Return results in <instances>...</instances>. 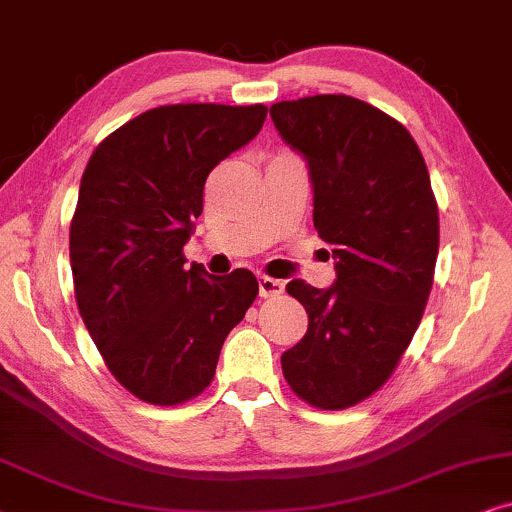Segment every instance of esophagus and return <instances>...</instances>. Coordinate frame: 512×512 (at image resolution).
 <instances>
[{
	"mask_svg": "<svg viewBox=\"0 0 512 512\" xmlns=\"http://www.w3.org/2000/svg\"><path fill=\"white\" fill-rule=\"evenodd\" d=\"M285 283L278 281V278L271 276H260V297L269 299V297H278L283 292Z\"/></svg>",
	"mask_w": 512,
	"mask_h": 512,
	"instance_id": "34e87169",
	"label": "esophagus"
}]
</instances>
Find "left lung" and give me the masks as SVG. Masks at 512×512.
Wrapping results in <instances>:
<instances>
[{"mask_svg":"<svg viewBox=\"0 0 512 512\" xmlns=\"http://www.w3.org/2000/svg\"><path fill=\"white\" fill-rule=\"evenodd\" d=\"M309 161L313 227L337 281H290L309 316L281 356L292 393L320 410L363 403L391 379L424 316L438 260V203L410 131L351 95H309L269 109Z\"/></svg>","mask_w":512,"mask_h":512,"instance_id":"1","label":"left lung"}]
</instances>
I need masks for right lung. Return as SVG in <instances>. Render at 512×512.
<instances>
[{
	"mask_svg": "<svg viewBox=\"0 0 512 512\" xmlns=\"http://www.w3.org/2000/svg\"><path fill=\"white\" fill-rule=\"evenodd\" d=\"M267 109H147L86 163L70 224L74 297L107 370L142 403L182 405L206 391L224 339L260 292L248 269H185L182 248L210 170L260 133Z\"/></svg>",
	"mask_w": 512,
	"mask_h": 512,
	"instance_id": "1",
	"label": "right lung"
}]
</instances>
